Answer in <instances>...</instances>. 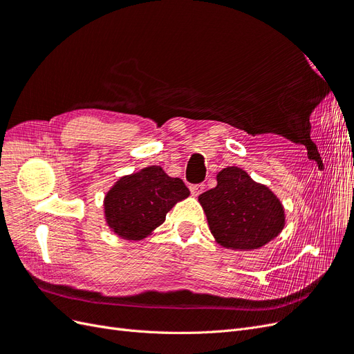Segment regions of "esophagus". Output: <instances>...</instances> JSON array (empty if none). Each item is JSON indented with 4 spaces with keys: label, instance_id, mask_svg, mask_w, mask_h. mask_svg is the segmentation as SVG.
<instances>
[{
    "label": "esophagus",
    "instance_id": "34e87169",
    "mask_svg": "<svg viewBox=\"0 0 354 354\" xmlns=\"http://www.w3.org/2000/svg\"><path fill=\"white\" fill-rule=\"evenodd\" d=\"M203 189H205V186H203L202 183H199V185H190V192H192V195H194V196L201 195L202 192H203Z\"/></svg>",
    "mask_w": 354,
    "mask_h": 354
}]
</instances>
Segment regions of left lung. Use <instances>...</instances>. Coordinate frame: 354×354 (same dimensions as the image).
<instances>
[{
	"mask_svg": "<svg viewBox=\"0 0 354 354\" xmlns=\"http://www.w3.org/2000/svg\"><path fill=\"white\" fill-rule=\"evenodd\" d=\"M208 226L224 248L251 251L274 239L285 226V211L273 192L242 168L227 167L217 186L199 195Z\"/></svg>",
	"mask_w": 354,
	"mask_h": 354,
	"instance_id": "obj_1",
	"label": "left lung"
}]
</instances>
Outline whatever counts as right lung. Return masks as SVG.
<instances>
[{
  "label": "right lung",
  "mask_w": 354,
  "mask_h": 354,
  "mask_svg": "<svg viewBox=\"0 0 354 354\" xmlns=\"http://www.w3.org/2000/svg\"><path fill=\"white\" fill-rule=\"evenodd\" d=\"M190 195L183 180L151 165L124 176L104 196V217L113 233L142 241L165 221L167 212Z\"/></svg>",
  "instance_id": "right-lung-1"
}]
</instances>
